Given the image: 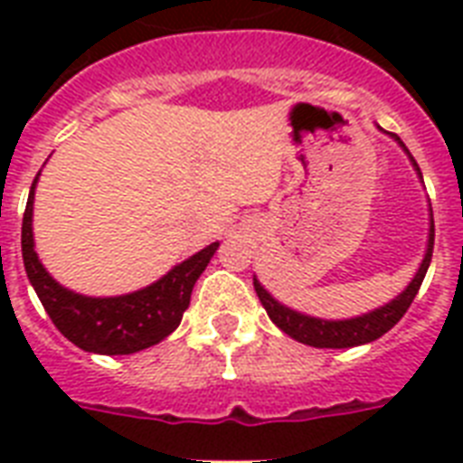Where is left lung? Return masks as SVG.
<instances>
[{
    "mask_svg": "<svg viewBox=\"0 0 463 463\" xmlns=\"http://www.w3.org/2000/svg\"><path fill=\"white\" fill-rule=\"evenodd\" d=\"M396 141H399V137H396ZM399 144H402V141H399ZM406 154H409V148H406ZM411 163L416 165L418 175H420V167H418L416 160L411 158ZM420 177H423V175H420ZM432 245H435V221L430 218L428 250H425V260L423 264H420V269H418V274L413 276V281H411L402 296H396L392 303H387L384 307L373 309V312H367V315L363 317H353V319H319V317L300 315L296 309L286 307V305H281L279 300H274L257 279H254V290H257L261 305L267 309V315L271 317V322H274L281 331H286L290 338H296L300 344L315 345V348H353V345L370 344L374 338L384 336V334L406 315V309L411 307L413 298H416L418 290H420V283H423L425 274H428V267H430L432 260Z\"/></svg>",
    "mask_w": 463,
    "mask_h": 463,
    "instance_id": "8db88e82",
    "label": "left lung"
}]
</instances>
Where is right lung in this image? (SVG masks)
I'll return each instance as SVG.
<instances>
[{
  "label": "right lung",
  "instance_id": "1",
  "mask_svg": "<svg viewBox=\"0 0 463 463\" xmlns=\"http://www.w3.org/2000/svg\"><path fill=\"white\" fill-rule=\"evenodd\" d=\"M35 182L38 177L31 184L24 225H21V254H24L28 281L38 293L40 303L54 326L74 345L89 353H100V355H129V353L144 351L148 345H156L167 334H173L180 326L184 309L189 307L196 279L209 267L211 257L218 250V242L203 247L202 252L170 269L160 281L137 293L118 298L79 296L54 281L33 250L35 247L33 245Z\"/></svg>",
  "mask_w": 463,
  "mask_h": 463
}]
</instances>
